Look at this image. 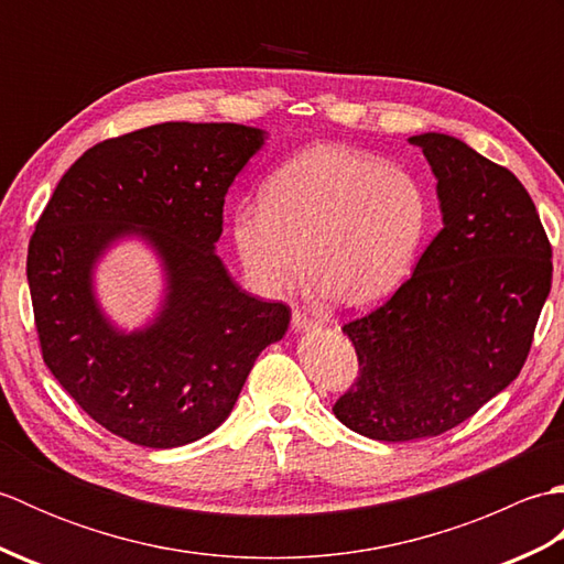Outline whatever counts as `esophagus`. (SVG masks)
Listing matches in <instances>:
<instances>
[{"label": "esophagus", "mask_w": 564, "mask_h": 564, "mask_svg": "<svg viewBox=\"0 0 564 564\" xmlns=\"http://www.w3.org/2000/svg\"><path fill=\"white\" fill-rule=\"evenodd\" d=\"M315 327H317V322L313 317L303 313V310H293V329L295 332H310Z\"/></svg>", "instance_id": "obj_1"}]
</instances>
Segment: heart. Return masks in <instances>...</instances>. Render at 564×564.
Here are the masks:
<instances>
[{
    "label": "heart",
    "instance_id": "1",
    "mask_svg": "<svg viewBox=\"0 0 564 564\" xmlns=\"http://www.w3.org/2000/svg\"><path fill=\"white\" fill-rule=\"evenodd\" d=\"M431 203L422 184L370 152L315 148L283 164L261 206L232 215L239 263L257 291L281 295L303 279L339 310L398 291L422 254Z\"/></svg>",
    "mask_w": 564,
    "mask_h": 564
}]
</instances>
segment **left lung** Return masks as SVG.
I'll list each match as a JSON object with an SVG mask.
<instances>
[{
    "instance_id": "left-lung-1",
    "label": "left lung",
    "mask_w": 564,
    "mask_h": 564,
    "mask_svg": "<svg viewBox=\"0 0 564 564\" xmlns=\"http://www.w3.org/2000/svg\"><path fill=\"white\" fill-rule=\"evenodd\" d=\"M436 176L443 227L386 303L346 322L358 378L334 404L376 441L463 424L511 386L553 283V249L507 166L443 133L410 138Z\"/></svg>"
}]
</instances>
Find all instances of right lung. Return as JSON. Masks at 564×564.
Masks as SVG:
<instances>
[{"instance_id": "right-lung-1", "label": "right lung", "mask_w": 564, "mask_h": 564, "mask_svg": "<svg viewBox=\"0 0 564 564\" xmlns=\"http://www.w3.org/2000/svg\"><path fill=\"white\" fill-rule=\"evenodd\" d=\"M267 142L237 123H160L87 150L35 223L26 275L43 361L111 434L176 448L218 429L257 356L283 339L291 310L245 293L215 254L225 194ZM140 236L165 271L145 328L118 330L93 269L118 238Z\"/></svg>"}]
</instances>
